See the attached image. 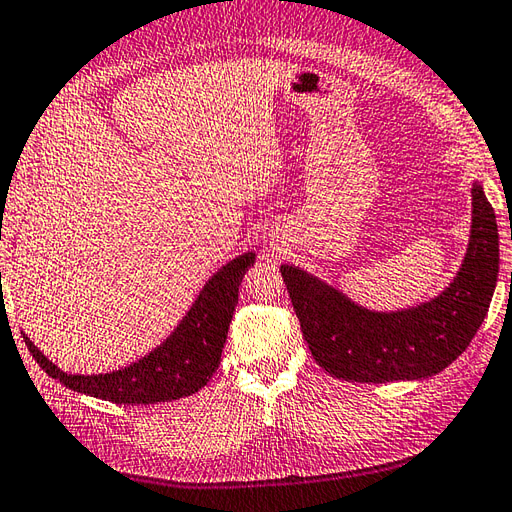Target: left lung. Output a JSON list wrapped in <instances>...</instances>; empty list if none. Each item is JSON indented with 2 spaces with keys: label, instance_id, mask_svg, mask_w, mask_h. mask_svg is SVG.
<instances>
[{
  "label": "left lung",
  "instance_id": "left-lung-1",
  "mask_svg": "<svg viewBox=\"0 0 512 512\" xmlns=\"http://www.w3.org/2000/svg\"><path fill=\"white\" fill-rule=\"evenodd\" d=\"M465 261L436 299L401 312H373L296 266L281 277L318 366L344 382L384 384L441 373L469 347L489 312L499 270L495 211L482 185L471 189Z\"/></svg>",
  "mask_w": 512,
  "mask_h": 512
}]
</instances>
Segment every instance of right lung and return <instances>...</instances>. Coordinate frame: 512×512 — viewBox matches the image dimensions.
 I'll return each mask as SVG.
<instances>
[{
  "mask_svg": "<svg viewBox=\"0 0 512 512\" xmlns=\"http://www.w3.org/2000/svg\"><path fill=\"white\" fill-rule=\"evenodd\" d=\"M255 253L231 259L213 275L181 323L157 349L126 368L100 375H69L52 364L23 334L26 347L43 371L63 386L85 392L89 397L124 403H161L189 397L207 386L222 358L229 325L246 270L253 266Z\"/></svg>",
  "mask_w": 512,
  "mask_h": 512,
  "instance_id": "1",
  "label": "right lung"
}]
</instances>
